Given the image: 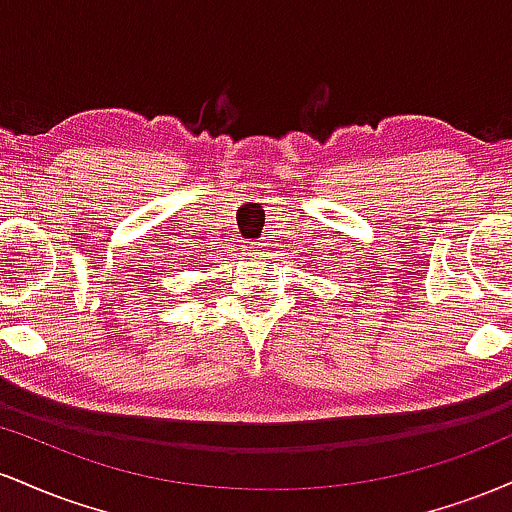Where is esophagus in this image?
Masks as SVG:
<instances>
[{"mask_svg": "<svg viewBox=\"0 0 512 512\" xmlns=\"http://www.w3.org/2000/svg\"><path fill=\"white\" fill-rule=\"evenodd\" d=\"M243 255L252 260V257H260L262 255V243H245L243 245Z\"/></svg>", "mask_w": 512, "mask_h": 512, "instance_id": "obj_1", "label": "esophagus"}]
</instances>
